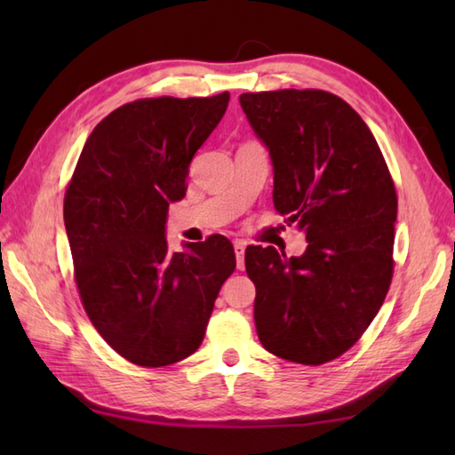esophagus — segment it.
<instances>
[{"mask_svg": "<svg viewBox=\"0 0 455 455\" xmlns=\"http://www.w3.org/2000/svg\"><path fill=\"white\" fill-rule=\"evenodd\" d=\"M244 252H246L244 243H240V240H236V243H235V254H236V264H238L240 269L244 267Z\"/></svg>", "mask_w": 455, "mask_h": 455, "instance_id": "esophagus-1", "label": "esophagus"}]
</instances>
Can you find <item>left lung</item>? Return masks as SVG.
<instances>
[{
  "instance_id": "obj_1",
  "label": "left lung",
  "mask_w": 455,
  "mask_h": 455,
  "mask_svg": "<svg viewBox=\"0 0 455 455\" xmlns=\"http://www.w3.org/2000/svg\"><path fill=\"white\" fill-rule=\"evenodd\" d=\"M274 166V205L305 233L303 256L246 248L267 352L321 365L360 340L393 277L397 193L371 131L321 90L240 95Z\"/></svg>"
}]
</instances>
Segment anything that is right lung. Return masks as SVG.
I'll return each mask as SVG.
<instances>
[{
  "instance_id": "1",
  "label": "right lung",
  "mask_w": 455,
  "mask_h": 455,
  "mask_svg": "<svg viewBox=\"0 0 455 455\" xmlns=\"http://www.w3.org/2000/svg\"><path fill=\"white\" fill-rule=\"evenodd\" d=\"M212 98L139 100L109 113L84 144L64 197V225L85 313L115 352L142 367L197 350L236 258L212 235L172 252L170 203L228 108Z\"/></svg>"
}]
</instances>
